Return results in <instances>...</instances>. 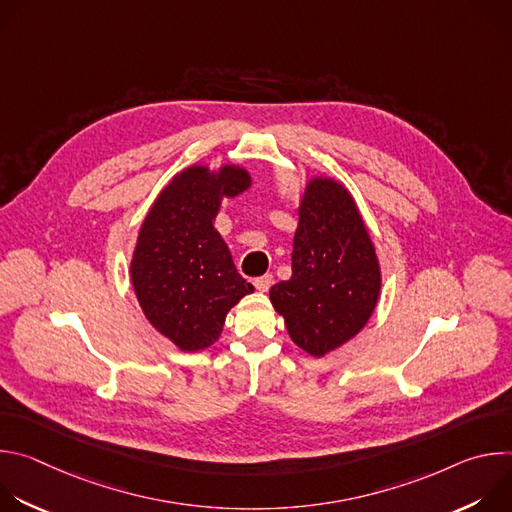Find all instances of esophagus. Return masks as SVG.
I'll use <instances>...</instances> for the list:
<instances>
[{"mask_svg":"<svg viewBox=\"0 0 512 512\" xmlns=\"http://www.w3.org/2000/svg\"><path fill=\"white\" fill-rule=\"evenodd\" d=\"M255 287L259 289V291H267L269 287H271V283H273V275L271 273H265V275H261V277H255Z\"/></svg>","mask_w":512,"mask_h":512,"instance_id":"obj_1","label":"esophagus"}]
</instances>
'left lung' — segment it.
<instances>
[{"label": "left lung", "instance_id": "8db88e82", "mask_svg": "<svg viewBox=\"0 0 512 512\" xmlns=\"http://www.w3.org/2000/svg\"><path fill=\"white\" fill-rule=\"evenodd\" d=\"M381 291L373 241L348 190L308 184L291 253V277L269 289L273 308L302 350L322 356L369 322Z\"/></svg>", "mask_w": 512, "mask_h": 512}]
</instances>
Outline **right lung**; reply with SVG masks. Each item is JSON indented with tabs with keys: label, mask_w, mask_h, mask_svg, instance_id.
Instances as JSON below:
<instances>
[{
	"label": "right lung",
	"mask_w": 512,
	"mask_h": 512,
	"mask_svg": "<svg viewBox=\"0 0 512 512\" xmlns=\"http://www.w3.org/2000/svg\"><path fill=\"white\" fill-rule=\"evenodd\" d=\"M249 184L243 168H188L158 196L139 231L131 261L135 296L152 326L186 352L210 346L227 312L253 291L212 227L221 198Z\"/></svg>",
	"instance_id": "add662e5"
}]
</instances>
